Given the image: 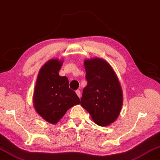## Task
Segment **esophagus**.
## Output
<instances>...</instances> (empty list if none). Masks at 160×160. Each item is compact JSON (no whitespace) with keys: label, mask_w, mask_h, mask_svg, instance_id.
<instances>
[{"label":"esophagus","mask_w":160,"mask_h":160,"mask_svg":"<svg viewBox=\"0 0 160 160\" xmlns=\"http://www.w3.org/2000/svg\"><path fill=\"white\" fill-rule=\"evenodd\" d=\"M75 92H76V94L78 95V96L80 98V97H81V93H80V90H76V91H75Z\"/></svg>","instance_id":"obj_1"}]
</instances>
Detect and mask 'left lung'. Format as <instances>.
Instances as JSON below:
<instances>
[{"mask_svg":"<svg viewBox=\"0 0 160 160\" xmlns=\"http://www.w3.org/2000/svg\"><path fill=\"white\" fill-rule=\"evenodd\" d=\"M88 84L80 104L101 126L113 123L122 108L123 92L115 71L108 62L94 57L84 61Z\"/></svg>","mask_w":160,"mask_h":160,"instance_id":"obj_1","label":"left lung"}]
</instances>
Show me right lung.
Masks as SVG:
<instances>
[{
    "mask_svg": "<svg viewBox=\"0 0 160 160\" xmlns=\"http://www.w3.org/2000/svg\"><path fill=\"white\" fill-rule=\"evenodd\" d=\"M62 64V60L52 59L42 67L33 95L35 111L52 124L58 122L68 109L80 104L77 94L69 88L68 78L59 75Z\"/></svg>",
    "mask_w": 160,
    "mask_h": 160,
    "instance_id": "add662e5",
    "label": "right lung"
}]
</instances>
